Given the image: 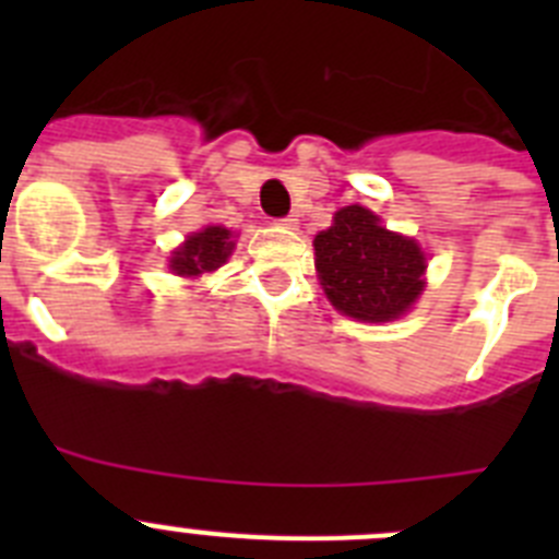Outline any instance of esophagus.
Returning a JSON list of instances; mask_svg holds the SVG:
<instances>
[{
    "label": "esophagus",
    "mask_w": 559,
    "mask_h": 559,
    "mask_svg": "<svg viewBox=\"0 0 559 559\" xmlns=\"http://www.w3.org/2000/svg\"><path fill=\"white\" fill-rule=\"evenodd\" d=\"M276 224L283 226V229H296V218H283V221H276Z\"/></svg>",
    "instance_id": "obj_1"
}]
</instances>
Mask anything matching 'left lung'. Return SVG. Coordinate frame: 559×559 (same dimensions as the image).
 Here are the masks:
<instances>
[{"instance_id":"obj_1","label":"left lung","mask_w":559,"mask_h":559,"mask_svg":"<svg viewBox=\"0 0 559 559\" xmlns=\"http://www.w3.org/2000/svg\"><path fill=\"white\" fill-rule=\"evenodd\" d=\"M316 271L330 305L355 322H394L426 288V254L414 237L389 231L367 206H341L313 237Z\"/></svg>"}]
</instances>
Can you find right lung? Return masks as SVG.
I'll return each instance as SVG.
<instances>
[{
	"instance_id": "1",
	"label": "right lung",
	"mask_w": 559,
	"mask_h": 559,
	"mask_svg": "<svg viewBox=\"0 0 559 559\" xmlns=\"http://www.w3.org/2000/svg\"><path fill=\"white\" fill-rule=\"evenodd\" d=\"M235 251V235L226 226H204L192 231L170 254V271L179 276H201L218 271Z\"/></svg>"
}]
</instances>
